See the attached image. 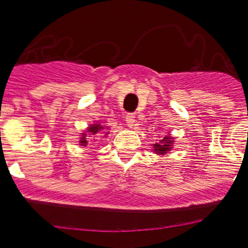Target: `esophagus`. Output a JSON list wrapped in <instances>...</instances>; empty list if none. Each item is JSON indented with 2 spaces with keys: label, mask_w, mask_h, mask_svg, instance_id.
<instances>
[{
  "label": "esophagus",
  "mask_w": 248,
  "mask_h": 248,
  "mask_svg": "<svg viewBox=\"0 0 248 248\" xmlns=\"http://www.w3.org/2000/svg\"><path fill=\"white\" fill-rule=\"evenodd\" d=\"M125 123L128 128H134V125H136V116L133 115V114H128L125 116Z\"/></svg>",
  "instance_id": "34e87169"
}]
</instances>
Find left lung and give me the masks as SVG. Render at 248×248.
I'll return each instance as SVG.
<instances>
[{"instance_id":"1","label":"left lung","mask_w":248,"mask_h":248,"mask_svg":"<svg viewBox=\"0 0 248 248\" xmlns=\"http://www.w3.org/2000/svg\"><path fill=\"white\" fill-rule=\"evenodd\" d=\"M173 137L171 134H167L163 138H161L157 143L152 144V151L156 155H159V156H165L170 151H172V144H173Z\"/></svg>"}]
</instances>
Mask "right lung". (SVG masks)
<instances>
[{"instance_id":"1","label":"right lung","mask_w":248,"mask_h":248,"mask_svg":"<svg viewBox=\"0 0 248 248\" xmlns=\"http://www.w3.org/2000/svg\"><path fill=\"white\" fill-rule=\"evenodd\" d=\"M97 133H104L105 137L109 134V126L106 125H102L101 123L99 122H95L93 124H90L86 130H83V133H81V137H79V146L86 147L89 144V137L92 136H96Z\"/></svg>"}]
</instances>
